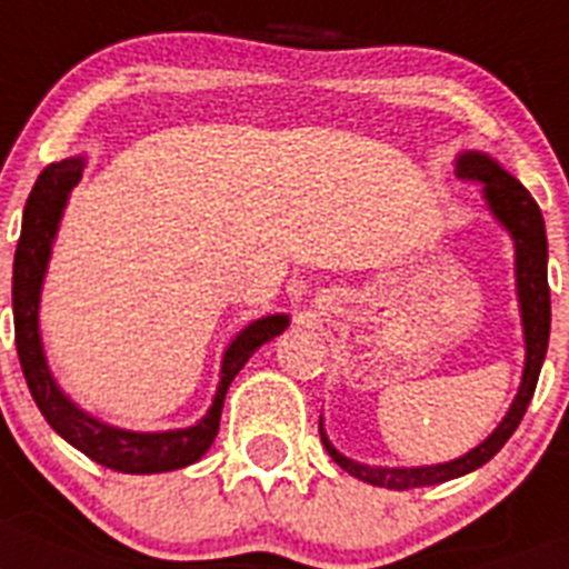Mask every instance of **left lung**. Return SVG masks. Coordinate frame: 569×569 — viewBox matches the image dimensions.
<instances>
[{
	"label": "left lung",
	"mask_w": 569,
	"mask_h": 569,
	"mask_svg": "<svg viewBox=\"0 0 569 569\" xmlns=\"http://www.w3.org/2000/svg\"><path fill=\"white\" fill-rule=\"evenodd\" d=\"M457 177L466 182H477L482 194H486L488 208L493 211L499 222L510 231L516 244V290H519V307H522V325H525V375L522 387L516 395L513 406L505 415L502 423L497 426L486 442H479L473 451L466 457L446 466H426V468H372L361 466V462L347 460L338 455L336 448L327 440L325 429H321V442H325L327 455L338 462L347 473L363 479L369 486L378 488H392V491H409V488H423L437 486V482H448V479L462 477V473L473 471V468L486 466L499 448L508 442L513 435L516 426L522 423L525 411H528L530 398L536 392V380H539L541 361L547 352V338H550V288H547V237H545V220L525 189L522 182L510 177L502 166L493 163L488 154L468 152L457 160Z\"/></svg>",
	"instance_id": "1"
}]
</instances>
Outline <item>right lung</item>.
Listing matches in <instances>:
<instances>
[{"mask_svg":"<svg viewBox=\"0 0 569 569\" xmlns=\"http://www.w3.org/2000/svg\"><path fill=\"white\" fill-rule=\"evenodd\" d=\"M83 160L70 158L61 163H50L36 180L22 213V237L16 244L13 259V327H16V352L22 363L24 380H28L30 395L36 406L44 415V420L64 437L70 446L123 473H160L174 471V468L191 466L211 448L213 437L220 431L222 400H226L231 380L239 369L248 363V358L262 347L264 341L279 336L288 327V316H268V319L253 321L244 327L222 358V380L217 389L211 409L200 423L191 429L177 431H123L114 426L98 423L96 417L78 409L76 403L61 395L56 387L53 375L47 369L44 352H41L39 338V293L41 279H44L47 259H50V244H53L56 228H59L61 211L70 189L81 180Z\"/></svg>","mask_w":569,"mask_h":569,"instance_id":"1","label":"right lung"}]
</instances>
